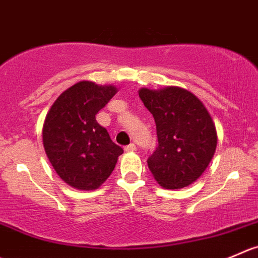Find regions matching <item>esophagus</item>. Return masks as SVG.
I'll return each instance as SVG.
<instances>
[{
  "instance_id": "obj_1",
  "label": "esophagus",
  "mask_w": 258,
  "mask_h": 258,
  "mask_svg": "<svg viewBox=\"0 0 258 258\" xmlns=\"http://www.w3.org/2000/svg\"><path fill=\"white\" fill-rule=\"evenodd\" d=\"M124 151H126V152H134V151H136V145H135V144L127 145V146H124Z\"/></svg>"
}]
</instances>
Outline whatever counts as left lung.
Here are the masks:
<instances>
[{"label":"left lung","instance_id":"8db88e82","mask_svg":"<svg viewBox=\"0 0 258 258\" xmlns=\"http://www.w3.org/2000/svg\"><path fill=\"white\" fill-rule=\"evenodd\" d=\"M139 96L156 123L159 146L147 159L150 171L165 189H181L208 167L217 131L201 99L179 87L141 88Z\"/></svg>","mask_w":258,"mask_h":258}]
</instances>
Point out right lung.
Returning a JSON list of instances; mask_svg holds the SVG:
<instances>
[{"instance_id": "right-lung-1", "label": "right lung", "mask_w": 258, "mask_h": 258, "mask_svg": "<svg viewBox=\"0 0 258 258\" xmlns=\"http://www.w3.org/2000/svg\"><path fill=\"white\" fill-rule=\"evenodd\" d=\"M116 93L114 86L82 81L62 92L45 117L42 144L47 159L76 189H98L123 154L96 119Z\"/></svg>"}]
</instances>
